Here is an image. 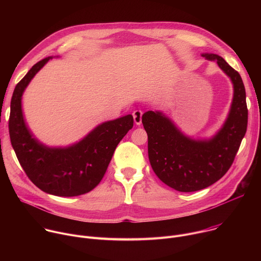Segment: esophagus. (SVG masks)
I'll return each instance as SVG.
<instances>
[{
  "mask_svg": "<svg viewBox=\"0 0 261 261\" xmlns=\"http://www.w3.org/2000/svg\"><path fill=\"white\" fill-rule=\"evenodd\" d=\"M133 120L136 125L141 124V118H142V111L141 110H134L133 111Z\"/></svg>",
  "mask_w": 261,
  "mask_h": 261,
  "instance_id": "34e87169",
  "label": "esophagus"
}]
</instances>
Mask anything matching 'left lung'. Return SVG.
Returning <instances> with one entry per match:
<instances>
[{
  "instance_id": "8db88e82",
  "label": "left lung",
  "mask_w": 261,
  "mask_h": 261,
  "mask_svg": "<svg viewBox=\"0 0 261 261\" xmlns=\"http://www.w3.org/2000/svg\"><path fill=\"white\" fill-rule=\"evenodd\" d=\"M201 56L216 61L233 86L229 114L221 129L211 138L194 139L161 111L148 110L142 116L151 166L164 184L179 192L198 191L219 180L230 168L247 131L246 91L240 73L218 55Z\"/></svg>"
}]
</instances>
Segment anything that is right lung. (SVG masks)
Masks as SVG:
<instances>
[{
    "label": "right lung",
    "mask_w": 261,
    "mask_h": 261,
    "mask_svg": "<svg viewBox=\"0 0 261 261\" xmlns=\"http://www.w3.org/2000/svg\"><path fill=\"white\" fill-rule=\"evenodd\" d=\"M49 59L53 57L35 64L14 89L9 118L11 144L24 172L39 189L56 196H79L101 181L117 145L133 127V117L104 122L69 146L51 147L40 142L24 121L21 98Z\"/></svg>",
    "instance_id": "right-lung-1"
}]
</instances>
